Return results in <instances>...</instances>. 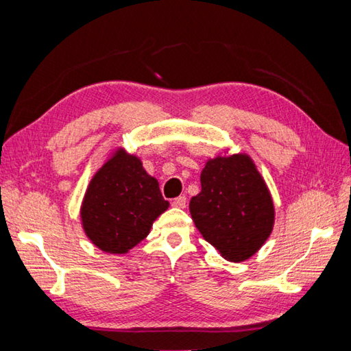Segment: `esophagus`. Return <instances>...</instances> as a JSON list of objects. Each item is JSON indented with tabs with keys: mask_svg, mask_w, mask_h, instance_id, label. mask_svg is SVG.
<instances>
[{
	"mask_svg": "<svg viewBox=\"0 0 351 351\" xmlns=\"http://www.w3.org/2000/svg\"><path fill=\"white\" fill-rule=\"evenodd\" d=\"M171 205H173L175 208H185V205H187V197L185 196H180L173 199V202H171Z\"/></svg>",
	"mask_w": 351,
	"mask_h": 351,
	"instance_id": "34e87169",
	"label": "esophagus"
}]
</instances>
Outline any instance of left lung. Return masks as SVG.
I'll use <instances>...</instances> for the list:
<instances>
[{"label": "left lung", "instance_id": "1", "mask_svg": "<svg viewBox=\"0 0 351 351\" xmlns=\"http://www.w3.org/2000/svg\"><path fill=\"white\" fill-rule=\"evenodd\" d=\"M200 185L190 200L199 232L230 263L255 255L273 230L274 205L253 160L247 154L210 158Z\"/></svg>", "mask_w": 351, "mask_h": 351}]
</instances>
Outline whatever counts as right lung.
Returning <instances> with one entry per match:
<instances>
[{"label": "right lung", "mask_w": 351, "mask_h": 351, "mask_svg": "<svg viewBox=\"0 0 351 351\" xmlns=\"http://www.w3.org/2000/svg\"><path fill=\"white\" fill-rule=\"evenodd\" d=\"M167 208L158 181L147 175L138 156L117 147L88 182L81 226L96 247L123 255L145 240Z\"/></svg>", "instance_id": "add662e5"}]
</instances>
